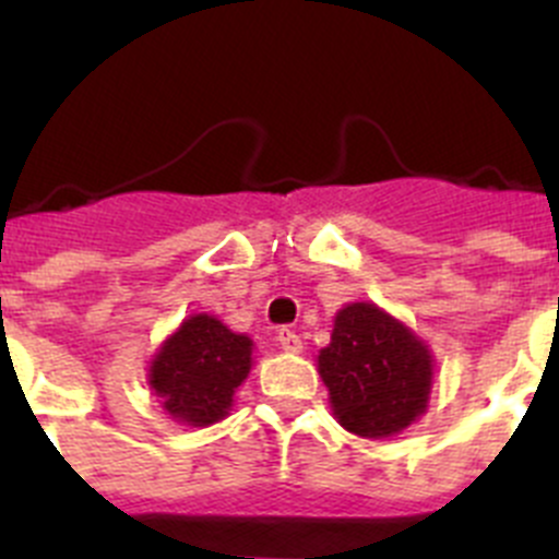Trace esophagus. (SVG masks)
Listing matches in <instances>:
<instances>
[{
	"label": "esophagus",
	"mask_w": 559,
	"mask_h": 559,
	"mask_svg": "<svg viewBox=\"0 0 559 559\" xmlns=\"http://www.w3.org/2000/svg\"><path fill=\"white\" fill-rule=\"evenodd\" d=\"M278 344H281V350H286V353H300L304 350V338L297 336L295 331H289V328H281L278 331Z\"/></svg>",
	"instance_id": "esophagus-1"
}]
</instances>
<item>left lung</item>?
Returning <instances> with one entry per match:
<instances>
[{
  "instance_id": "left-lung-1",
  "label": "left lung",
  "mask_w": 559,
  "mask_h": 559,
  "mask_svg": "<svg viewBox=\"0 0 559 559\" xmlns=\"http://www.w3.org/2000/svg\"><path fill=\"white\" fill-rule=\"evenodd\" d=\"M317 367L338 425L361 438L397 436L427 411L430 350L374 304H350L338 311Z\"/></svg>"
}]
</instances>
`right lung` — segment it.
Listing matches in <instances>:
<instances>
[{
  "label": "right lung",
  "mask_w": 559,
  "mask_h": 559,
  "mask_svg": "<svg viewBox=\"0 0 559 559\" xmlns=\"http://www.w3.org/2000/svg\"><path fill=\"white\" fill-rule=\"evenodd\" d=\"M253 342L212 314L181 322L151 358L148 385L176 421L209 427L228 416L253 364Z\"/></svg>",
  "instance_id": "obj_1"
}]
</instances>
